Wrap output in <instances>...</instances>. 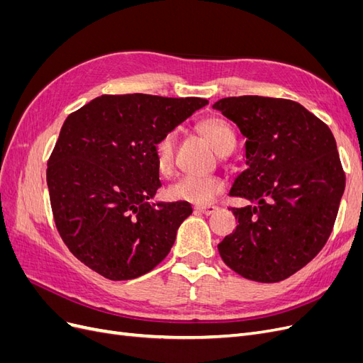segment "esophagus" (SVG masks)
Listing matches in <instances>:
<instances>
[{
	"label": "esophagus",
	"mask_w": 363,
	"mask_h": 363,
	"mask_svg": "<svg viewBox=\"0 0 363 363\" xmlns=\"http://www.w3.org/2000/svg\"><path fill=\"white\" fill-rule=\"evenodd\" d=\"M195 211L200 212V213H204V215H212L218 211V207L211 206V204H208V206H195Z\"/></svg>",
	"instance_id": "1"
}]
</instances>
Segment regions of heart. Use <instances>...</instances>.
Segmentation results:
<instances>
[{
    "label": "heart",
    "instance_id": "b5f03b06",
    "mask_svg": "<svg viewBox=\"0 0 363 363\" xmlns=\"http://www.w3.org/2000/svg\"><path fill=\"white\" fill-rule=\"evenodd\" d=\"M199 131L207 139L208 144L219 156H227L236 145V136L223 119L207 118L199 124ZM174 133L163 135L152 147L157 169L160 174H169L174 167ZM224 191V182L213 175L196 177V175H184L168 188V196L172 200L189 201L195 204L211 203L216 195Z\"/></svg>",
    "mask_w": 363,
    "mask_h": 363
}]
</instances>
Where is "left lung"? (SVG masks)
Wrapping results in <instances>:
<instances>
[{
	"label": "left lung",
	"mask_w": 363,
	"mask_h": 363,
	"mask_svg": "<svg viewBox=\"0 0 363 363\" xmlns=\"http://www.w3.org/2000/svg\"><path fill=\"white\" fill-rule=\"evenodd\" d=\"M213 108L247 138V169L230 195L251 203L232 208L238 225L218 251L239 276L281 281L306 267L332 233L345 189L336 140L320 118L283 98L228 96Z\"/></svg>",
	"instance_id": "left-lung-1"
}]
</instances>
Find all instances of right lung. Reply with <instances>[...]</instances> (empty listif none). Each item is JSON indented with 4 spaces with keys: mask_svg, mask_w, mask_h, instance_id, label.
<instances>
[{
    "mask_svg": "<svg viewBox=\"0 0 363 363\" xmlns=\"http://www.w3.org/2000/svg\"><path fill=\"white\" fill-rule=\"evenodd\" d=\"M203 98L101 95L65 121L47 168L65 245L108 280L144 276L168 256L188 201L150 203L162 186L152 147Z\"/></svg>",
    "mask_w": 363,
    "mask_h": 363,
    "instance_id": "obj_1",
    "label": "right lung"
}]
</instances>
